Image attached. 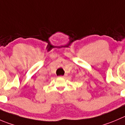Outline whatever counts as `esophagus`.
<instances>
[{
    "label": "esophagus",
    "mask_w": 125,
    "mask_h": 125,
    "mask_svg": "<svg viewBox=\"0 0 125 125\" xmlns=\"http://www.w3.org/2000/svg\"><path fill=\"white\" fill-rule=\"evenodd\" d=\"M66 76H67V74H65L64 76H60V77H66Z\"/></svg>",
    "instance_id": "1"
}]
</instances>
